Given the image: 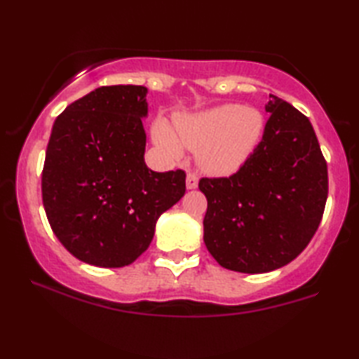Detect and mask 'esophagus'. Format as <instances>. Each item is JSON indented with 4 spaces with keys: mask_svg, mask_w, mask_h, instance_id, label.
Masks as SVG:
<instances>
[{
    "mask_svg": "<svg viewBox=\"0 0 359 359\" xmlns=\"http://www.w3.org/2000/svg\"><path fill=\"white\" fill-rule=\"evenodd\" d=\"M196 187H198V175L190 172L187 175V188L188 190H194Z\"/></svg>",
    "mask_w": 359,
    "mask_h": 359,
    "instance_id": "obj_1",
    "label": "esophagus"
}]
</instances>
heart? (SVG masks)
<instances>
[{
  "mask_svg": "<svg viewBox=\"0 0 359 359\" xmlns=\"http://www.w3.org/2000/svg\"><path fill=\"white\" fill-rule=\"evenodd\" d=\"M263 115L255 107L224 104L209 111L185 115L175 121V131L158 120L155 142L168 156L179 158L182 146L198 150L196 160L203 171L228 175L238 171L257 147L263 133Z\"/></svg>",
  "mask_w": 359,
  "mask_h": 359,
  "instance_id": "obj_1",
  "label": "heart"
}]
</instances>
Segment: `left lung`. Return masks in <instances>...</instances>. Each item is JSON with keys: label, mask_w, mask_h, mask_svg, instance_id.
Masks as SVG:
<instances>
[{"label": "left lung", "mask_w": 359, "mask_h": 359, "mask_svg": "<svg viewBox=\"0 0 359 359\" xmlns=\"http://www.w3.org/2000/svg\"><path fill=\"white\" fill-rule=\"evenodd\" d=\"M253 154L229 177L199 180L208 198L204 244L229 271L263 274L293 261L313 238L327 198V166L313 126L269 95Z\"/></svg>", "instance_id": "obj_1"}]
</instances>
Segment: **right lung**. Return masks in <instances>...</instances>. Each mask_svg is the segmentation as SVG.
<instances>
[{
  "label": "right lung",
  "instance_id": "add662e5",
  "mask_svg": "<svg viewBox=\"0 0 359 359\" xmlns=\"http://www.w3.org/2000/svg\"><path fill=\"white\" fill-rule=\"evenodd\" d=\"M145 96L142 85L100 87L53 123L42 203L58 241L83 263L131 264L149 248L160 215L185 194L182 169L145 165Z\"/></svg>",
  "mask_w": 359,
  "mask_h": 359
}]
</instances>
